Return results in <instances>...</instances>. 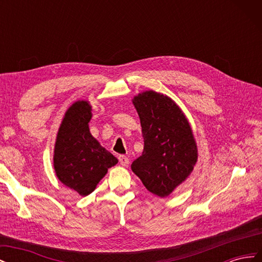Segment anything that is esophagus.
<instances>
[{
	"mask_svg": "<svg viewBox=\"0 0 262 262\" xmlns=\"http://www.w3.org/2000/svg\"><path fill=\"white\" fill-rule=\"evenodd\" d=\"M119 162H120V164L122 166H124V167H126V166H128L129 163H130V160L124 155H120V156H119Z\"/></svg>",
	"mask_w": 262,
	"mask_h": 262,
	"instance_id": "esophagus-1",
	"label": "esophagus"
}]
</instances>
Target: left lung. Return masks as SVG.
Wrapping results in <instances>:
<instances>
[{
	"mask_svg": "<svg viewBox=\"0 0 262 262\" xmlns=\"http://www.w3.org/2000/svg\"><path fill=\"white\" fill-rule=\"evenodd\" d=\"M132 102L140 117L144 148L131 169L149 192L168 196L190 176L198 161L191 125L167 95L145 91Z\"/></svg>",
	"mask_w": 262,
	"mask_h": 262,
	"instance_id": "8db88e82",
	"label": "left lung"
}]
</instances>
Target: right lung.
Wrapping results in <instances>:
<instances>
[{
    "mask_svg": "<svg viewBox=\"0 0 262 262\" xmlns=\"http://www.w3.org/2000/svg\"><path fill=\"white\" fill-rule=\"evenodd\" d=\"M92 106L77 100L62 119L54 144L53 167L63 185L82 196L92 193L117 158L100 145L90 131Z\"/></svg>",
    "mask_w": 262,
    "mask_h": 262,
    "instance_id": "obj_1",
    "label": "right lung"
}]
</instances>
